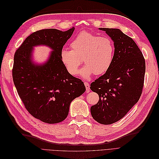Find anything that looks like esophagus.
Listing matches in <instances>:
<instances>
[{"label": "esophagus", "mask_w": 159, "mask_h": 159, "mask_svg": "<svg viewBox=\"0 0 159 159\" xmlns=\"http://www.w3.org/2000/svg\"><path fill=\"white\" fill-rule=\"evenodd\" d=\"M84 84H85V86L86 87V89H87V93H89L90 91V85H89V84L88 82H84Z\"/></svg>", "instance_id": "obj_1"}]
</instances>
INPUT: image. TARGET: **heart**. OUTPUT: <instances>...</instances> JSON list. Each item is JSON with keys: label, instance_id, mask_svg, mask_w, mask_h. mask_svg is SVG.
<instances>
[{"label": "heart", "instance_id": "obj_1", "mask_svg": "<svg viewBox=\"0 0 159 159\" xmlns=\"http://www.w3.org/2000/svg\"><path fill=\"white\" fill-rule=\"evenodd\" d=\"M70 47L72 50L62 49L60 58L66 71L72 75L78 74L82 59L85 65L80 73L85 79H89L94 74L105 73L114 61L115 44L107 36L82 32L73 39Z\"/></svg>", "mask_w": 159, "mask_h": 159}]
</instances>
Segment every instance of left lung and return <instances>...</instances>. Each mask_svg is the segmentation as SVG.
<instances>
[{
    "mask_svg": "<svg viewBox=\"0 0 159 159\" xmlns=\"http://www.w3.org/2000/svg\"><path fill=\"white\" fill-rule=\"evenodd\" d=\"M115 44L114 61L110 69L90 84L99 101L90 107L93 118L109 125L122 119L137 103L142 93L145 59L131 37L119 29L100 28Z\"/></svg>",
    "mask_w": 159,
    "mask_h": 159,
    "instance_id": "1",
    "label": "left lung"
}]
</instances>
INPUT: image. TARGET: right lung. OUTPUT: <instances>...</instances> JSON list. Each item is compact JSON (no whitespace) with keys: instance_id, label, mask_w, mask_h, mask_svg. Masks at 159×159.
<instances>
[{"instance_id":"1","label":"right lung","mask_w":159,"mask_h":159,"mask_svg":"<svg viewBox=\"0 0 159 159\" xmlns=\"http://www.w3.org/2000/svg\"><path fill=\"white\" fill-rule=\"evenodd\" d=\"M74 31L57 29L38 30L27 37L14 55L12 76L14 85L25 108L42 122L56 124L68 116L71 102L85 91L80 79L68 72L60 54ZM47 45L53 51L45 64L33 63L32 48Z\"/></svg>"}]
</instances>
